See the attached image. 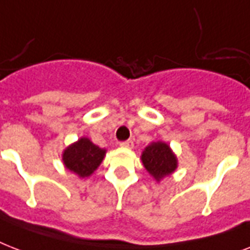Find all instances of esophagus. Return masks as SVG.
Returning <instances> with one entry per match:
<instances>
[{
	"label": "esophagus",
	"mask_w": 250,
	"mask_h": 250,
	"mask_svg": "<svg viewBox=\"0 0 250 250\" xmlns=\"http://www.w3.org/2000/svg\"><path fill=\"white\" fill-rule=\"evenodd\" d=\"M122 148H127V149H132L133 148V141L132 140H127V141H122L121 143Z\"/></svg>",
	"instance_id": "1"
}]
</instances>
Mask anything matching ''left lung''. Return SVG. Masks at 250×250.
<instances>
[{
    "instance_id": "1",
    "label": "left lung",
    "mask_w": 250,
    "mask_h": 250,
    "mask_svg": "<svg viewBox=\"0 0 250 250\" xmlns=\"http://www.w3.org/2000/svg\"><path fill=\"white\" fill-rule=\"evenodd\" d=\"M141 162L149 175L160 183L178 168V157L165 141H153L141 153Z\"/></svg>"
}]
</instances>
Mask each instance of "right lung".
I'll list each match as a JSON object with an SVG mask.
<instances>
[{
	"label": "right lung",
	"instance_id": "obj_1",
	"mask_svg": "<svg viewBox=\"0 0 250 250\" xmlns=\"http://www.w3.org/2000/svg\"><path fill=\"white\" fill-rule=\"evenodd\" d=\"M106 156V149L94 145L88 137H80L62 152V162L76 176L88 178L97 170Z\"/></svg>",
	"mask_w": 250,
	"mask_h": 250
}]
</instances>
